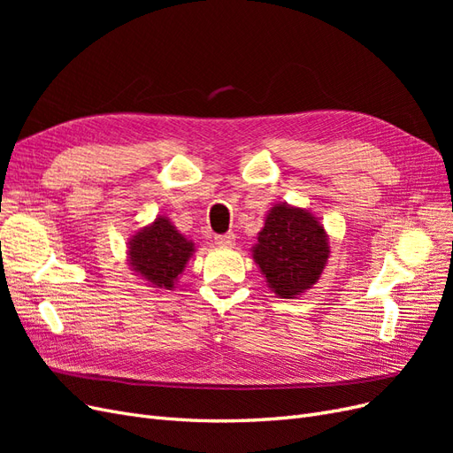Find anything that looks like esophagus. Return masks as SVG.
Wrapping results in <instances>:
<instances>
[{"label": "esophagus", "instance_id": "esophagus-1", "mask_svg": "<svg viewBox=\"0 0 453 453\" xmlns=\"http://www.w3.org/2000/svg\"><path fill=\"white\" fill-rule=\"evenodd\" d=\"M234 242H236L234 232H226V234L217 236V243L219 245H225V248H230V245H234Z\"/></svg>", "mask_w": 453, "mask_h": 453}]
</instances>
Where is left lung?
Wrapping results in <instances>:
<instances>
[{"label": "left lung", "instance_id": "1", "mask_svg": "<svg viewBox=\"0 0 453 453\" xmlns=\"http://www.w3.org/2000/svg\"><path fill=\"white\" fill-rule=\"evenodd\" d=\"M253 258L272 291L293 298L319 280L328 258L325 230L310 211L273 205L260 230Z\"/></svg>", "mask_w": 453, "mask_h": 453}]
</instances>
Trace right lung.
Returning a JSON list of instances; mask_svg holds the SVG:
<instances>
[{
    "instance_id": "add662e5",
    "label": "right lung",
    "mask_w": 453,
    "mask_h": 453,
    "mask_svg": "<svg viewBox=\"0 0 453 453\" xmlns=\"http://www.w3.org/2000/svg\"><path fill=\"white\" fill-rule=\"evenodd\" d=\"M128 250L130 265L135 272L157 287L172 289L193 253V243L185 240L168 219L158 217L153 225L134 236Z\"/></svg>"
}]
</instances>
